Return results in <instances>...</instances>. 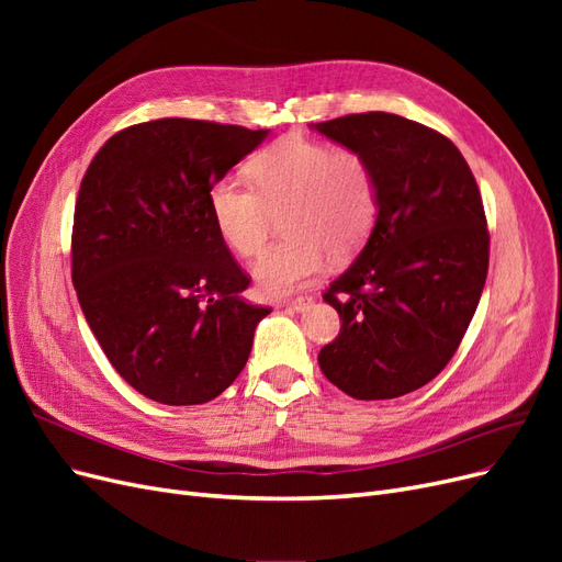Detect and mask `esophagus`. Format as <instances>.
Listing matches in <instances>:
<instances>
[{
	"label": "esophagus",
	"mask_w": 562,
	"mask_h": 562,
	"mask_svg": "<svg viewBox=\"0 0 562 562\" xmlns=\"http://www.w3.org/2000/svg\"><path fill=\"white\" fill-rule=\"evenodd\" d=\"M312 302H314V297H312V295H307V293H302V295L291 297V300H283L285 307H291V310H295V312L310 310V307H312Z\"/></svg>",
	"instance_id": "34e87169"
}]
</instances>
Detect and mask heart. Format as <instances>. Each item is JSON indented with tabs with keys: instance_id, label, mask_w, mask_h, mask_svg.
I'll use <instances>...</instances> for the list:
<instances>
[{
	"instance_id": "obj_1",
	"label": "heart",
	"mask_w": 562,
	"mask_h": 562,
	"mask_svg": "<svg viewBox=\"0 0 562 562\" xmlns=\"http://www.w3.org/2000/svg\"><path fill=\"white\" fill-rule=\"evenodd\" d=\"M250 180L220 178L209 192L215 229L236 255L258 258L277 217L285 239L255 265L269 297L295 291L326 262L359 250L380 215L378 173L363 151L285 135L248 164Z\"/></svg>"
}]
</instances>
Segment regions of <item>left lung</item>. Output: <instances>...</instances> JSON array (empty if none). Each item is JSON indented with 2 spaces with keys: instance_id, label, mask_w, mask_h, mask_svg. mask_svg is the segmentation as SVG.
<instances>
[{
  "instance_id": "8db88e82",
  "label": "left lung",
  "mask_w": 562,
  "mask_h": 562,
  "mask_svg": "<svg viewBox=\"0 0 562 562\" xmlns=\"http://www.w3.org/2000/svg\"><path fill=\"white\" fill-rule=\"evenodd\" d=\"M314 128L363 151L380 184L366 248L323 293L342 326L318 366L351 398H398L450 363L479 307L490 262L479 184L452 140L405 116L363 112Z\"/></svg>"
}]
</instances>
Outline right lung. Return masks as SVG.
Listing matches in <instances>:
<instances>
[{"instance_id": "add662e5", "label": "right lung", "mask_w": 562, "mask_h": 562, "mask_svg": "<svg viewBox=\"0 0 562 562\" xmlns=\"http://www.w3.org/2000/svg\"><path fill=\"white\" fill-rule=\"evenodd\" d=\"M267 131L155 119L114 133L81 180L72 283L114 370L143 396L199 405L239 378L271 310L215 229L209 192Z\"/></svg>"}]
</instances>
